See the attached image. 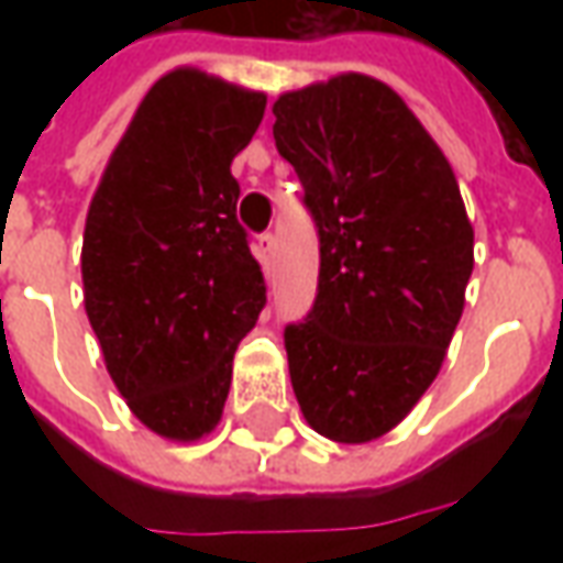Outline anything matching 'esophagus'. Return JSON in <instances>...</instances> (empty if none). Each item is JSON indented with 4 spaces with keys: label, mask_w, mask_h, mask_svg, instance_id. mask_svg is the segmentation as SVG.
<instances>
[{
    "label": "esophagus",
    "mask_w": 563,
    "mask_h": 563,
    "mask_svg": "<svg viewBox=\"0 0 563 563\" xmlns=\"http://www.w3.org/2000/svg\"><path fill=\"white\" fill-rule=\"evenodd\" d=\"M274 250H277V241H274V234L265 232L256 238V253L258 262H262V268L271 271V262H274Z\"/></svg>",
    "instance_id": "esophagus-1"
}]
</instances>
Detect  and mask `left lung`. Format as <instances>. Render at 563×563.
Segmentation results:
<instances>
[{"mask_svg":"<svg viewBox=\"0 0 563 563\" xmlns=\"http://www.w3.org/2000/svg\"><path fill=\"white\" fill-rule=\"evenodd\" d=\"M274 141L319 232L317 301L283 331L307 424L377 440L434 383L473 271L452 165L398 92L367 75L283 92Z\"/></svg>","mask_w":563,"mask_h":563,"instance_id":"obj_1","label":"left lung"}]
</instances>
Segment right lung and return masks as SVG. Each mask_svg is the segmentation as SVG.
<instances>
[{
  "label": "right lung",
  "instance_id": "right-lung-1",
  "mask_svg": "<svg viewBox=\"0 0 563 563\" xmlns=\"http://www.w3.org/2000/svg\"><path fill=\"white\" fill-rule=\"evenodd\" d=\"M265 102L198 68L162 75L87 213L84 307L104 367L129 410L180 443L217 428L234 350L265 307L232 177Z\"/></svg>",
  "mask_w": 563,
  "mask_h": 563
}]
</instances>
